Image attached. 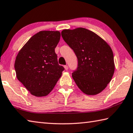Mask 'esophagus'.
Segmentation results:
<instances>
[{"mask_svg":"<svg viewBox=\"0 0 133 133\" xmlns=\"http://www.w3.org/2000/svg\"><path fill=\"white\" fill-rule=\"evenodd\" d=\"M64 69H65V70H68V68H69V67H68V66H67V65H65V66H64Z\"/></svg>","mask_w":133,"mask_h":133,"instance_id":"esophagus-1","label":"esophagus"}]
</instances>
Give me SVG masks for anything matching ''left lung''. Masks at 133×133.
<instances>
[{"instance_id":"left-lung-1","label":"left lung","mask_w":133,"mask_h":133,"mask_svg":"<svg viewBox=\"0 0 133 133\" xmlns=\"http://www.w3.org/2000/svg\"><path fill=\"white\" fill-rule=\"evenodd\" d=\"M62 36L78 59L77 69L72 73L78 87L88 95L102 92L115 71L110 46L97 34L83 28L63 30Z\"/></svg>"}]
</instances>
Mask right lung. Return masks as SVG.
<instances>
[{
    "label": "right lung",
    "mask_w": 133,
    "mask_h": 133,
    "mask_svg": "<svg viewBox=\"0 0 133 133\" xmlns=\"http://www.w3.org/2000/svg\"><path fill=\"white\" fill-rule=\"evenodd\" d=\"M60 38L59 31H40L17 54L14 63L17 79L36 97L48 95L64 70L55 52Z\"/></svg>",
    "instance_id": "right-lung-1"
}]
</instances>
